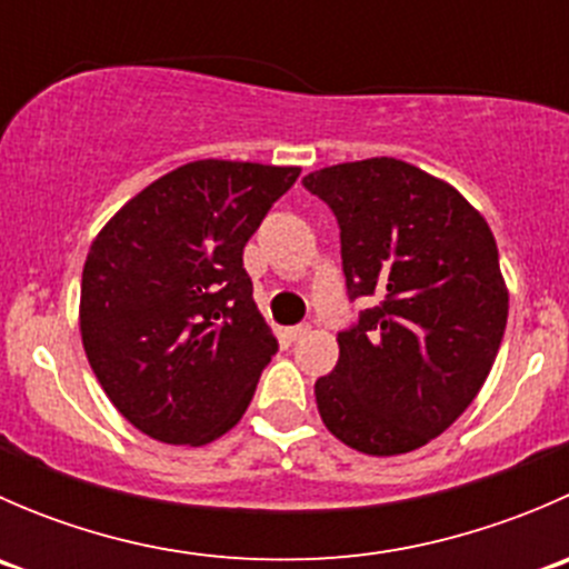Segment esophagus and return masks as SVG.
<instances>
[{"mask_svg": "<svg viewBox=\"0 0 569 569\" xmlns=\"http://www.w3.org/2000/svg\"><path fill=\"white\" fill-rule=\"evenodd\" d=\"M308 330H311V327H308V325H295V327H286V330H283V338H286V341H297V338H302V336H306Z\"/></svg>", "mask_w": 569, "mask_h": 569, "instance_id": "1", "label": "esophagus"}]
</instances>
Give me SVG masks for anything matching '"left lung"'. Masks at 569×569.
<instances>
[{
	"instance_id": "obj_1",
	"label": "left lung",
	"mask_w": 569,
	"mask_h": 569,
	"mask_svg": "<svg viewBox=\"0 0 569 569\" xmlns=\"http://www.w3.org/2000/svg\"><path fill=\"white\" fill-rule=\"evenodd\" d=\"M302 183L341 228L349 302L377 297L338 332L336 369L313 388L321 421L363 455L421 449L476 399L507 330L490 226L455 187L391 157Z\"/></svg>"
}]
</instances>
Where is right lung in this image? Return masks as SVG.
<instances>
[{
  "label": "right lung",
  "instance_id": "right-lung-1",
  "mask_svg": "<svg viewBox=\"0 0 569 569\" xmlns=\"http://www.w3.org/2000/svg\"><path fill=\"white\" fill-rule=\"evenodd\" d=\"M300 168L200 159L148 183L90 244L79 330L90 369L148 438L203 446L248 410L278 338L244 244Z\"/></svg>",
  "mask_w": 569,
  "mask_h": 569
}]
</instances>
